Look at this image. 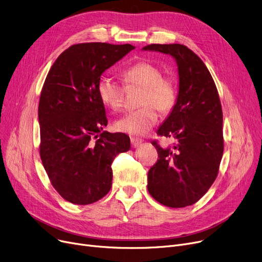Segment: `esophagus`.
I'll list each match as a JSON object with an SVG mask.
<instances>
[{"label": "esophagus", "instance_id": "1", "mask_svg": "<svg viewBox=\"0 0 262 262\" xmlns=\"http://www.w3.org/2000/svg\"><path fill=\"white\" fill-rule=\"evenodd\" d=\"M130 141H132V146L135 147V148L140 146L141 143H142V140H141V139H138V138H132Z\"/></svg>", "mask_w": 262, "mask_h": 262}]
</instances>
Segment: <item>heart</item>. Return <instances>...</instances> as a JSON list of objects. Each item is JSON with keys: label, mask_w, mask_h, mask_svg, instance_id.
<instances>
[{"label": "heart", "mask_w": 262, "mask_h": 262, "mask_svg": "<svg viewBox=\"0 0 262 262\" xmlns=\"http://www.w3.org/2000/svg\"><path fill=\"white\" fill-rule=\"evenodd\" d=\"M127 86L141 87V108L124 115L115 122L117 130L132 136H142L152 128L158 119L157 107L161 113H168L177 99L175 81L163 77L160 69L150 62H137L122 73ZM101 101L110 109L118 110L123 103V87L109 76H103L98 85Z\"/></svg>", "instance_id": "heart-1"}]
</instances>
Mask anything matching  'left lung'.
<instances>
[{"label":"left lung","mask_w":262,"mask_h":262,"mask_svg":"<svg viewBox=\"0 0 262 262\" xmlns=\"http://www.w3.org/2000/svg\"><path fill=\"white\" fill-rule=\"evenodd\" d=\"M142 51L170 55L176 61L178 93L157 129L176 140L157 148L159 159L147 174V190L160 204L182 208L196 203L215 181L224 149L223 114L217 90L202 59L182 45H150Z\"/></svg>","instance_id":"left-lung-1"}]
</instances>
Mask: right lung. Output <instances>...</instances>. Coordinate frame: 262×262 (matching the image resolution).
<instances>
[{"label":"right lung","instance_id":"right-lung-1","mask_svg":"<svg viewBox=\"0 0 262 262\" xmlns=\"http://www.w3.org/2000/svg\"><path fill=\"white\" fill-rule=\"evenodd\" d=\"M134 49L102 42L72 46L46 78L38 107L40 157L53 187L72 204L104 198L112 188L115 157L130 148L127 135L103 130L107 118L98 85L107 69Z\"/></svg>","mask_w":262,"mask_h":262}]
</instances>
